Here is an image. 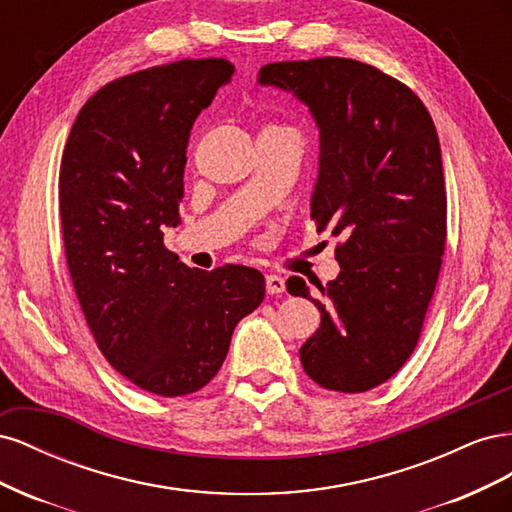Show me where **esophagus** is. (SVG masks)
<instances>
[{
    "label": "esophagus",
    "instance_id": "esophagus-1",
    "mask_svg": "<svg viewBox=\"0 0 512 512\" xmlns=\"http://www.w3.org/2000/svg\"><path fill=\"white\" fill-rule=\"evenodd\" d=\"M267 292L271 297H280V294L286 292V280L280 275H267Z\"/></svg>",
    "mask_w": 512,
    "mask_h": 512
}]
</instances>
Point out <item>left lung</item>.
<instances>
[{
    "instance_id": "obj_1",
    "label": "left lung",
    "mask_w": 512,
    "mask_h": 512,
    "mask_svg": "<svg viewBox=\"0 0 512 512\" xmlns=\"http://www.w3.org/2000/svg\"><path fill=\"white\" fill-rule=\"evenodd\" d=\"M258 85L309 108L318 128L312 218L342 239L339 275L322 305L303 280L288 288L316 303L320 329L301 348L324 389L363 393L408 361L438 282L446 190L436 126L404 83L354 59L262 66Z\"/></svg>"
}]
</instances>
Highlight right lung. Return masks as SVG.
Wrapping results in <instances>:
<instances>
[{"label":"right lung","mask_w":512,"mask_h":512,"mask_svg":"<svg viewBox=\"0 0 512 512\" xmlns=\"http://www.w3.org/2000/svg\"><path fill=\"white\" fill-rule=\"evenodd\" d=\"M235 66L183 59L104 85L76 115L59 215L76 297L100 352L162 397L218 374L237 322L265 299L260 271L190 269L164 247L179 226L190 130Z\"/></svg>","instance_id":"add662e5"}]
</instances>
